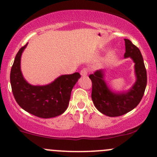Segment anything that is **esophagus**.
<instances>
[{"mask_svg": "<svg viewBox=\"0 0 157 157\" xmlns=\"http://www.w3.org/2000/svg\"><path fill=\"white\" fill-rule=\"evenodd\" d=\"M80 75L81 76H87L88 75V69L87 68H83V69H82L80 71Z\"/></svg>", "mask_w": 157, "mask_h": 157, "instance_id": "obj_1", "label": "esophagus"}]
</instances>
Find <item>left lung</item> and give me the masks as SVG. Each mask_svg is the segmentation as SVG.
<instances>
[{
    "instance_id": "obj_1",
    "label": "left lung",
    "mask_w": 157,
    "mask_h": 157,
    "mask_svg": "<svg viewBox=\"0 0 157 157\" xmlns=\"http://www.w3.org/2000/svg\"><path fill=\"white\" fill-rule=\"evenodd\" d=\"M125 40V58L130 57L134 63L136 81L130 89L113 91L105 80V71L97 70L89 78L92 82L91 99L100 112L108 117H119L136 108L141 101L147 85V72L140 49L128 39Z\"/></svg>"
}]
</instances>
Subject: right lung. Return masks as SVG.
<instances>
[{
	"mask_svg": "<svg viewBox=\"0 0 157 157\" xmlns=\"http://www.w3.org/2000/svg\"><path fill=\"white\" fill-rule=\"evenodd\" d=\"M27 44L17 52L11 68L10 82L14 97L17 104L29 113L40 118L55 117L67 109L71 90L80 75L75 72L61 75L44 86L29 84L21 69V55Z\"/></svg>",
	"mask_w": 157,
	"mask_h": 157,
	"instance_id": "add662e5",
	"label": "right lung"
}]
</instances>
